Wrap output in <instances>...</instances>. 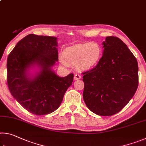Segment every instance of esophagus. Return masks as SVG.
Segmentation results:
<instances>
[{"mask_svg": "<svg viewBox=\"0 0 146 146\" xmlns=\"http://www.w3.org/2000/svg\"><path fill=\"white\" fill-rule=\"evenodd\" d=\"M81 78V75H79V74H75V76H74V80H79V79Z\"/></svg>", "mask_w": 146, "mask_h": 146, "instance_id": "1", "label": "esophagus"}]
</instances>
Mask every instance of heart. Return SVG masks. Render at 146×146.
Instances as JSON below:
<instances>
[{
	"mask_svg": "<svg viewBox=\"0 0 146 146\" xmlns=\"http://www.w3.org/2000/svg\"><path fill=\"white\" fill-rule=\"evenodd\" d=\"M102 54L100 45L95 42L77 44L64 49L60 62L66 67L69 64H75L78 70L87 71L97 65Z\"/></svg>",
	"mask_w": 146,
	"mask_h": 146,
	"instance_id": "1",
	"label": "heart"
}]
</instances>
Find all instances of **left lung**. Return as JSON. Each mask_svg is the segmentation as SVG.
<instances>
[{
    "instance_id": "1",
    "label": "left lung",
    "mask_w": 146,
    "mask_h": 146,
    "mask_svg": "<svg viewBox=\"0 0 146 146\" xmlns=\"http://www.w3.org/2000/svg\"><path fill=\"white\" fill-rule=\"evenodd\" d=\"M102 58L92 70L83 73V98L93 113L111 116L134 96L138 85L137 60L126 44L116 36L102 42Z\"/></svg>"
}]
</instances>
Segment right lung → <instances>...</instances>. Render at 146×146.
Here are the masks:
<instances>
[{
    "label": "right lung",
    "mask_w": 146,
    "mask_h": 146,
    "mask_svg": "<svg viewBox=\"0 0 146 146\" xmlns=\"http://www.w3.org/2000/svg\"><path fill=\"white\" fill-rule=\"evenodd\" d=\"M56 37L29 34L17 44L7 60V83L11 95L33 114L55 111L73 80V74L60 77L51 68L58 60ZM35 66L39 71L29 75Z\"/></svg>",
    "instance_id": "obj_1"
}]
</instances>
